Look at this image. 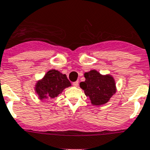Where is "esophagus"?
Masks as SVG:
<instances>
[{"mask_svg":"<svg viewBox=\"0 0 150 150\" xmlns=\"http://www.w3.org/2000/svg\"><path fill=\"white\" fill-rule=\"evenodd\" d=\"M78 84H79V82L77 81H75V82H74V83H73V85H74V87H77V86H78Z\"/></svg>","mask_w":150,"mask_h":150,"instance_id":"1","label":"esophagus"}]
</instances>
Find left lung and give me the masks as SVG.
Listing matches in <instances>:
<instances>
[{"label":"left lung","mask_w":150,"mask_h":150,"mask_svg":"<svg viewBox=\"0 0 150 150\" xmlns=\"http://www.w3.org/2000/svg\"><path fill=\"white\" fill-rule=\"evenodd\" d=\"M85 81L80 83L92 105H101L107 103L117 91L114 78L110 74L103 75L96 69L84 73Z\"/></svg>","instance_id":"8db88e82"}]
</instances>
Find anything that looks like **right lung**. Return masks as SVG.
<instances>
[{"label": "right lung", "mask_w": 150, "mask_h": 150, "mask_svg": "<svg viewBox=\"0 0 150 150\" xmlns=\"http://www.w3.org/2000/svg\"><path fill=\"white\" fill-rule=\"evenodd\" d=\"M71 86L66 74L55 69H50L44 77L37 81L34 87L35 91L40 100L54 98L59 96L65 88Z\"/></svg>", "instance_id": "1"}]
</instances>
